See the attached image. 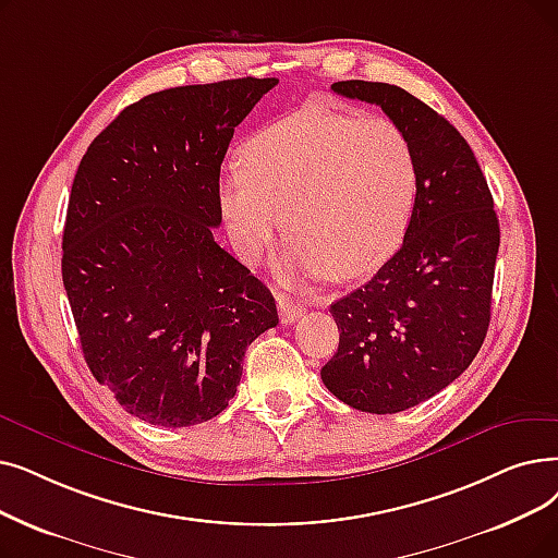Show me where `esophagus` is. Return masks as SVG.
<instances>
[{"mask_svg":"<svg viewBox=\"0 0 558 558\" xmlns=\"http://www.w3.org/2000/svg\"><path fill=\"white\" fill-rule=\"evenodd\" d=\"M278 310H280V319H282V324L287 326V324H294V322H299L303 314H305V305L301 303V301H289L287 296H280L278 299Z\"/></svg>","mask_w":558,"mask_h":558,"instance_id":"esophagus-1","label":"esophagus"}]
</instances>
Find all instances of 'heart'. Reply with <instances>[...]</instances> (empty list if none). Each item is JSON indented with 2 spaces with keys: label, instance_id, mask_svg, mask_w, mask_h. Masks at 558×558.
<instances>
[{
  "label": "heart",
  "instance_id": "b5f03b06",
  "mask_svg": "<svg viewBox=\"0 0 558 558\" xmlns=\"http://www.w3.org/2000/svg\"><path fill=\"white\" fill-rule=\"evenodd\" d=\"M417 191V155L392 120L307 102L241 145L216 203L244 262L266 251L282 219L289 271L351 280L397 251Z\"/></svg>",
  "mask_w": 558,
  "mask_h": 558
}]
</instances>
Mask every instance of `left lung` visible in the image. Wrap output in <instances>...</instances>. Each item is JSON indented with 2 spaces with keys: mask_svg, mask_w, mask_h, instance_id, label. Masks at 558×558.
I'll list each match as a JSON object with an SVG mask.
<instances>
[{
  "mask_svg": "<svg viewBox=\"0 0 558 558\" xmlns=\"http://www.w3.org/2000/svg\"><path fill=\"white\" fill-rule=\"evenodd\" d=\"M337 95L376 105L413 143L420 191L401 248L330 305L337 353L328 390L362 413H401L463 374L490 326L499 221L493 193L460 132L408 90L335 82Z\"/></svg>",
  "mask_w": 558,
  "mask_h": 558,
  "instance_id": "8db88e82",
  "label": "left lung"
}]
</instances>
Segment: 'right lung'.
<instances>
[{"instance_id": "right-lung-1", "label": "right lung", "mask_w": 558, "mask_h": 558, "mask_svg": "<svg viewBox=\"0 0 558 558\" xmlns=\"http://www.w3.org/2000/svg\"><path fill=\"white\" fill-rule=\"evenodd\" d=\"M276 84L145 95L93 138L72 182L61 271L84 360L148 424L223 413L246 349L278 324L266 284L214 239L234 128Z\"/></svg>"}]
</instances>
